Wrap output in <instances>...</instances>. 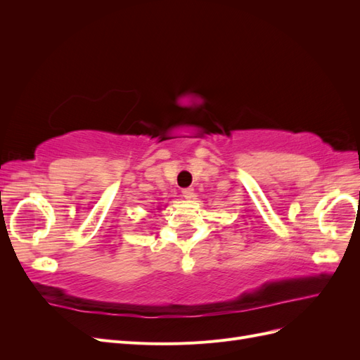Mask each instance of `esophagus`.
Listing matches in <instances>:
<instances>
[{"mask_svg": "<svg viewBox=\"0 0 360 360\" xmlns=\"http://www.w3.org/2000/svg\"><path fill=\"white\" fill-rule=\"evenodd\" d=\"M181 193H183L184 198L191 200V198H193V188H184V189L181 191Z\"/></svg>", "mask_w": 360, "mask_h": 360, "instance_id": "esophagus-1", "label": "esophagus"}]
</instances>
